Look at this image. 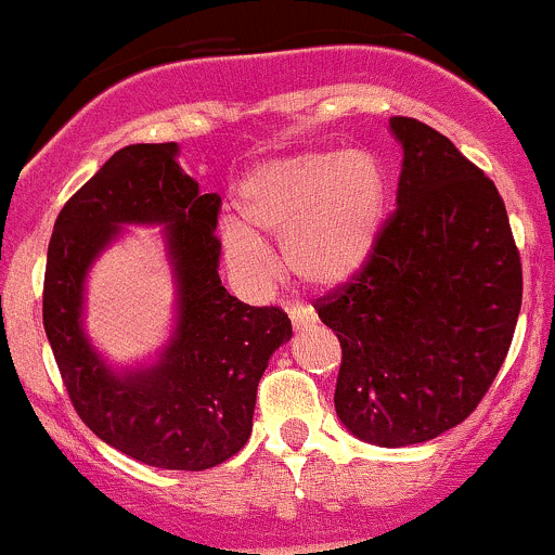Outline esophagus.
<instances>
[{
	"label": "esophagus",
	"instance_id": "34e87169",
	"mask_svg": "<svg viewBox=\"0 0 555 555\" xmlns=\"http://www.w3.org/2000/svg\"><path fill=\"white\" fill-rule=\"evenodd\" d=\"M291 323H294V328H307V325H318V315L315 310H310V307H291Z\"/></svg>",
	"mask_w": 555,
	"mask_h": 555
}]
</instances>
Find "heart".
I'll return each instance as SVG.
<instances>
[{
	"mask_svg": "<svg viewBox=\"0 0 555 555\" xmlns=\"http://www.w3.org/2000/svg\"><path fill=\"white\" fill-rule=\"evenodd\" d=\"M390 186L369 152L307 150L256 163L240 179V221L219 227V248L248 294L278 278L267 243H280L285 270L299 283L331 291L356 280L385 235Z\"/></svg>",
	"mask_w": 555,
	"mask_h": 555,
	"instance_id": "heart-1",
	"label": "heart"
}]
</instances>
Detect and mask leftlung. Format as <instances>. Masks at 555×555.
I'll list each match as a JSON object with an SVG mask.
<instances>
[{
  "mask_svg": "<svg viewBox=\"0 0 555 555\" xmlns=\"http://www.w3.org/2000/svg\"><path fill=\"white\" fill-rule=\"evenodd\" d=\"M390 133L403 152L396 214L356 283L315 307L341 345L339 422L401 449L487 396L521 312V261L500 192L447 135L409 117Z\"/></svg>",
  "mask_w": 555,
  "mask_h": 555,
  "instance_id": "8db88e82",
  "label": "left lung"
}]
</instances>
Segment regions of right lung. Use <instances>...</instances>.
Masks as SVG:
<instances>
[{
	"label": "right lung",
	"instance_id": "1",
	"mask_svg": "<svg viewBox=\"0 0 555 555\" xmlns=\"http://www.w3.org/2000/svg\"><path fill=\"white\" fill-rule=\"evenodd\" d=\"M179 152L125 146L68 199L48 245L42 320L68 398L101 441L163 470H208L245 447L261 374L294 331L278 307L227 294L216 240L221 197L197 190ZM128 225L164 227L175 325L146 362L114 364L83 328V301L94 261Z\"/></svg>",
	"mask_w": 555,
	"mask_h": 555
}]
</instances>
